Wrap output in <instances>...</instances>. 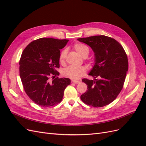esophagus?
<instances>
[{
	"instance_id": "34e87169",
	"label": "esophagus",
	"mask_w": 146,
	"mask_h": 146,
	"mask_svg": "<svg viewBox=\"0 0 146 146\" xmlns=\"http://www.w3.org/2000/svg\"><path fill=\"white\" fill-rule=\"evenodd\" d=\"M72 83H76V84H78V83H80V81H77V80H72Z\"/></svg>"
}]
</instances>
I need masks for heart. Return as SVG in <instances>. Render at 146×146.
<instances>
[{
	"label": "heart",
	"mask_w": 146,
	"mask_h": 146,
	"mask_svg": "<svg viewBox=\"0 0 146 146\" xmlns=\"http://www.w3.org/2000/svg\"><path fill=\"white\" fill-rule=\"evenodd\" d=\"M74 48L78 54L83 58H86L90 54V48L87 46L82 43H77L74 46ZM66 55V50H63L61 52L59 56V61L61 64H63L65 61ZM63 75L72 80H78L82 77L86 73V68L83 66H70L69 67L65 68L63 70Z\"/></svg>",
	"instance_id": "1"
}]
</instances>
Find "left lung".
<instances>
[{"mask_svg":"<svg viewBox=\"0 0 146 146\" xmlns=\"http://www.w3.org/2000/svg\"><path fill=\"white\" fill-rule=\"evenodd\" d=\"M77 40L89 46L94 53V64L88 74L94 80H82L88 90L80 96L81 100L92 107H104L112 102L122 89L129 69L125 52L115 39L104 35Z\"/></svg>","mask_w":146,"mask_h":146,"instance_id":"obj_1","label":"left lung"}]
</instances>
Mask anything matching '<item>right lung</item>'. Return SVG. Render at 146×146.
<instances>
[{"mask_svg": "<svg viewBox=\"0 0 146 146\" xmlns=\"http://www.w3.org/2000/svg\"><path fill=\"white\" fill-rule=\"evenodd\" d=\"M68 39L39 38L31 42L22 53L20 77L26 94L35 104L48 107L62 100L70 80L58 77L60 49ZM52 80H50V78Z\"/></svg>", "mask_w": 146, "mask_h": 146, "instance_id": "right-lung-1", "label": "right lung"}]
</instances>
